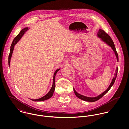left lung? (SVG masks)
Returning a JSON list of instances; mask_svg holds the SVG:
<instances>
[{
  "mask_svg": "<svg viewBox=\"0 0 129 129\" xmlns=\"http://www.w3.org/2000/svg\"><path fill=\"white\" fill-rule=\"evenodd\" d=\"M97 37L100 39L101 41H102L103 42L106 44L108 46H109L111 48V49H112V50L114 52L115 55H116V58L117 60V62H118V61H119L118 55L117 53L114 43L113 40H112V39L111 38V37L109 36V35H108L106 33H105L103 30L100 29H99L98 32L97 33ZM117 73H118V67H116V71L115 73L114 76L112 78V81H111L109 86L107 88V89L103 93H102L101 94L98 95L97 96H96L94 97H87V96L82 95L80 94L79 93L76 92L75 91V89L74 88V92L77 97H78V98H79L82 100H84V101H85L87 102H93L96 101H97L98 100L100 99L101 97H102L106 93L108 92V91L110 89L111 87L113 86V85L114 84V83L115 81V80H116V78L117 77Z\"/></svg>",
  "mask_w": 129,
  "mask_h": 129,
  "instance_id": "left-lung-1",
  "label": "left lung"
}]
</instances>
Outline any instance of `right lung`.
<instances>
[{
	"label": "right lung",
	"instance_id": "right-lung-1",
	"mask_svg": "<svg viewBox=\"0 0 129 129\" xmlns=\"http://www.w3.org/2000/svg\"><path fill=\"white\" fill-rule=\"evenodd\" d=\"M30 28H29L28 27H26V28H24V29H23L19 33L18 35L15 37L12 43V44L11 45V47H10V53H9V55L8 56V65L10 67V60H11V57H12V54H13V50H14V46L19 41V40L21 39V38L23 37V36L24 35V34L25 33V32L26 31H27L28 30H29ZM60 69H58L57 70H56L55 71V73L54 74V76H53V85H52V86L51 88V89L50 90V91H49V92L46 94L45 96H43L41 98H40L39 99H31L32 100V101H44V100H47L49 98H50L53 95V93L55 91V75H56V74L57 73V72L58 71H59Z\"/></svg>",
	"mask_w": 129,
	"mask_h": 129
}]
</instances>
